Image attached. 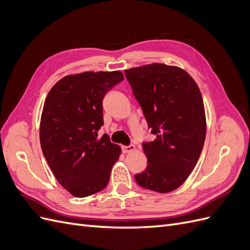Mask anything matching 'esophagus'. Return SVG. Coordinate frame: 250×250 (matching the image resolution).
<instances>
[{
  "label": "esophagus",
  "mask_w": 250,
  "mask_h": 250,
  "mask_svg": "<svg viewBox=\"0 0 250 250\" xmlns=\"http://www.w3.org/2000/svg\"><path fill=\"white\" fill-rule=\"evenodd\" d=\"M135 149L134 145H128V146H122V151L124 153H129L131 151Z\"/></svg>",
  "instance_id": "obj_1"
}]
</instances>
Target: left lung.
Returning <instances> with one entry per match:
<instances>
[{
  "label": "left lung",
  "mask_w": 250,
  "mask_h": 250,
  "mask_svg": "<svg viewBox=\"0 0 250 250\" xmlns=\"http://www.w3.org/2000/svg\"><path fill=\"white\" fill-rule=\"evenodd\" d=\"M132 94L143 109L153 142H143L148 165L134 179L142 188L168 193L193 171L206 140L199 87L177 66L152 63L126 70Z\"/></svg>",
  "instance_id": "left-lung-1"
}]
</instances>
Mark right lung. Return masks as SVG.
Masks as SVG:
<instances>
[{
  "label": "right lung",
  "instance_id": "right-lung-1",
  "mask_svg": "<svg viewBox=\"0 0 250 250\" xmlns=\"http://www.w3.org/2000/svg\"><path fill=\"white\" fill-rule=\"evenodd\" d=\"M124 80L115 72L70 75L51 88L41 120V146L58 183L75 197H87L107 186L121 149L103 125V99Z\"/></svg>",
  "mask_w": 250,
  "mask_h": 250
}]
</instances>
